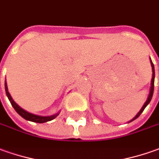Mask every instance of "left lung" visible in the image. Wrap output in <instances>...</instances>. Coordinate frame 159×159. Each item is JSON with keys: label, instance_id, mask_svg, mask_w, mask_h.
I'll use <instances>...</instances> for the list:
<instances>
[{"label": "left lung", "instance_id": "1", "mask_svg": "<svg viewBox=\"0 0 159 159\" xmlns=\"http://www.w3.org/2000/svg\"><path fill=\"white\" fill-rule=\"evenodd\" d=\"M150 61H151V65H152V82H151V89H150V93H149V96H148L146 102H144V104H143V107L141 108V110L139 111V113H138L136 116H134L133 118L129 121V122H132V121L135 120V119H137V118H138V117H139V116L141 115V113H142V112L143 111V110L145 109V107L147 106L148 104L150 103V102H151V100H152V96H153V91H154V79H155V70H154V65H153V63H152V59H151Z\"/></svg>", "mask_w": 159, "mask_h": 159}]
</instances>
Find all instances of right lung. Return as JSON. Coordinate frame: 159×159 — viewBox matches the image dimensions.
Wrapping results in <instances>:
<instances>
[{
    "mask_svg": "<svg viewBox=\"0 0 159 159\" xmlns=\"http://www.w3.org/2000/svg\"><path fill=\"white\" fill-rule=\"evenodd\" d=\"M5 90H6V94H7V98H8V100L11 102L12 106L14 107V109L16 110V112H17L21 117H23L24 119H26V120L31 121V122H34V123L43 124V123H46V122H48V121L53 120V119L56 118V117L59 115V113H60V112H57V113L54 114L52 116H39V115H35V114H33V113L28 112V111H26L25 110H23L22 108H20V107L13 100L11 95L8 92L6 81H5Z\"/></svg>",
    "mask_w": 159,
    "mask_h": 159,
    "instance_id": "right-lung-1",
    "label": "right lung"
}]
</instances>
